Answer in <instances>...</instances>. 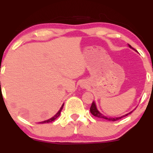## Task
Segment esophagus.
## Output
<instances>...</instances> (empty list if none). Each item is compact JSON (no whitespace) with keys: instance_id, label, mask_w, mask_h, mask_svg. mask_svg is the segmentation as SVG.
Listing matches in <instances>:
<instances>
[{"instance_id":"obj_1","label":"esophagus","mask_w":153,"mask_h":153,"mask_svg":"<svg viewBox=\"0 0 153 153\" xmlns=\"http://www.w3.org/2000/svg\"><path fill=\"white\" fill-rule=\"evenodd\" d=\"M82 86H84V85H82Z\"/></svg>"}]
</instances>
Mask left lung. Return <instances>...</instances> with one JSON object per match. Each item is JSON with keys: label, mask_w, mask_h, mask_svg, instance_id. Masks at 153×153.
I'll return each mask as SVG.
<instances>
[{"label": "left lung", "mask_w": 153, "mask_h": 153, "mask_svg": "<svg viewBox=\"0 0 153 153\" xmlns=\"http://www.w3.org/2000/svg\"><path fill=\"white\" fill-rule=\"evenodd\" d=\"M129 47H130V48H132L131 45H129ZM132 49H133V48H132ZM90 111H91V113L94 116V117H99V118H101V119H107V120H108V121H112V122H115V121H117V120H119V119H122V117H127V115L130 114L131 112H132V111L129 112V113H128V114H127L122 116V117H116V118H111V117H105V116H103V114H101L100 113L99 111H98L97 108H96V103H95L94 102H93L92 104H91V108H90Z\"/></svg>", "instance_id": "1"}]
</instances>
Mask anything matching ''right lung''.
<instances>
[{"label": "right lung", "instance_id": "add662e5", "mask_svg": "<svg viewBox=\"0 0 153 153\" xmlns=\"http://www.w3.org/2000/svg\"><path fill=\"white\" fill-rule=\"evenodd\" d=\"M63 106H64V104H62V106H61L60 109L59 110V111L57 112V113L56 114L54 115L53 117H52V118H51V119H48V120H46V121H44V122H39V124H45V123H49V122H53V121L55 120V119H57V117H58L59 115H60L61 111H62V108H63Z\"/></svg>", "mask_w": 153, "mask_h": 153}]
</instances>
